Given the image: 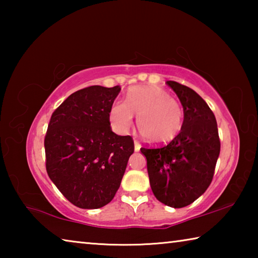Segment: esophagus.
Segmentation results:
<instances>
[{
    "label": "esophagus",
    "mask_w": 258,
    "mask_h": 258,
    "mask_svg": "<svg viewBox=\"0 0 258 258\" xmlns=\"http://www.w3.org/2000/svg\"><path fill=\"white\" fill-rule=\"evenodd\" d=\"M140 148H141V145H140V142L138 140H134V150L135 151H139Z\"/></svg>",
    "instance_id": "34e87169"
}]
</instances>
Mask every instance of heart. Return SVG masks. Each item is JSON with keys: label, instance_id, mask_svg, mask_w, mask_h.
Here are the masks:
<instances>
[{"label": "heart", "instance_id": "obj_1", "mask_svg": "<svg viewBox=\"0 0 258 258\" xmlns=\"http://www.w3.org/2000/svg\"><path fill=\"white\" fill-rule=\"evenodd\" d=\"M138 117V128L152 145H166L183 128V110L163 87L148 85L128 90L125 102H116L109 111V121L117 133L128 132Z\"/></svg>", "mask_w": 258, "mask_h": 258}]
</instances>
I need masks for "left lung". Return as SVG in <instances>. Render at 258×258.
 Returning a JSON list of instances; mask_svg holds the SVG:
<instances>
[{"instance_id":"8db88e82","label":"left lung","mask_w":258,"mask_h":258,"mask_svg":"<svg viewBox=\"0 0 258 258\" xmlns=\"http://www.w3.org/2000/svg\"><path fill=\"white\" fill-rule=\"evenodd\" d=\"M172 87L183 107V128L160 148H141L155 197L169 207L182 208L198 199L212 183L220 155L216 118L194 90L174 81Z\"/></svg>"}]
</instances>
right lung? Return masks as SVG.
I'll return each instance as SVG.
<instances>
[{
    "instance_id": "obj_1",
    "label": "right lung",
    "mask_w": 258,
    "mask_h": 258,
    "mask_svg": "<svg viewBox=\"0 0 258 258\" xmlns=\"http://www.w3.org/2000/svg\"><path fill=\"white\" fill-rule=\"evenodd\" d=\"M120 87L93 85L69 95L52 113L44 139L47 175L73 205L95 209L111 202L134 142L111 131L109 111Z\"/></svg>"
}]
</instances>
